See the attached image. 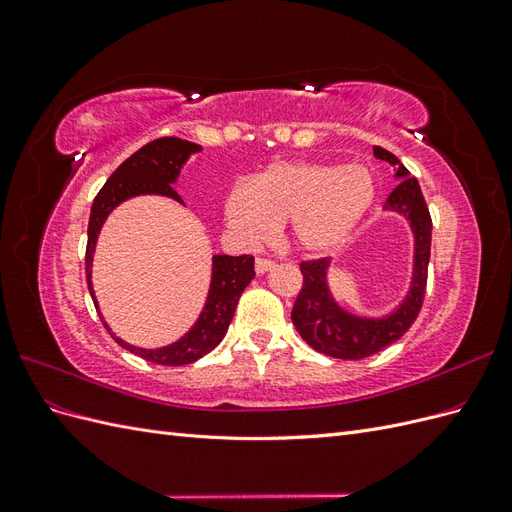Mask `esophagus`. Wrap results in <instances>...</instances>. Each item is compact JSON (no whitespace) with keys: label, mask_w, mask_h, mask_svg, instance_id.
<instances>
[{"label":"esophagus","mask_w":512,"mask_h":512,"mask_svg":"<svg viewBox=\"0 0 512 512\" xmlns=\"http://www.w3.org/2000/svg\"><path fill=\"white\" fill-rule=\"evenodd\" d=\"M273 267H275L273 260H269V258H256V273L258 275L269 273Z\"/></svg>","instance_id":"esophagus-1"}]
</instances>
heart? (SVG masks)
Instances as JSON below:
<instances>
[{"instance_id": "b5f03b06", "label": "heart", "mask_w": 512, "mask_h": 512, "mask_svg": "<svg viewBox=\"0 0 512 512\" xmlns=\"http://www.w3.org/2000/svg\"><path fill=\"white\" fill-rule=\"evenodd\" d=\"M376 198V179L361 164L273 162L254 181H239L224 196V218L250 243L271 239L288 220L292 245L303 254L342 247Z\"/></svg>"}]
</instances>
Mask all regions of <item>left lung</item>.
I'll use <instances>...</instances> for the list:
<instances>
[{
  "label": "left lung",
  "mask_w": 512,
  "mask_h": 512,
  "mask_svg": "<svg viewBox=\"0 0 512 512\" xmlns=\"http://www.w3.org/2000/svg\"><path fill=\"white\" fill-rule=\"evenodd\" d=\"M378 160L397 168V185L384 203L386 211H395L408 220L414 235V265L410 290L391 314L380 318L356 316L335 301L329 290V258L301 262L303 288L292 307V324L314 350L335 359H365L386 346L395 344L412 327L427 288V267L431 252V215L416 177L391 151L374 147Z\"/></svg>",
  "instance_id": "1"
}]
</instances>
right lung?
I'll list each match as a JSON object with an SVG mask.
<instances>
[{"label":"right lung","mask_w":512,"mask_h":512,"mask_svg":"<svg viewBox=\"0 0 512 512\" xmlns=\"http://www.w3.org/2000/svg\"><path fill=\"white\" fill-rule=\"evenodd\" d=\"M198 151H203V147L190 141H181V138H175V136L156 138V141H151L136 153H132V156L123 162L111 177H108L104 188L94 198V205H91V215H89V226H87L85 273H87L89 294L91 299H94L98 314H100V307L94 292V284H91V265H94L98 235L106 218L111 215V211L117 205L123 203V200L143 196V194L168 196L183 205V200L175 192L173 183H177L183 164ZM254 275H256L254 256L215 254L211 262V284H209V294H207L203 312H200L198 320L192 324V329L188 333L179 337L177 342L162 348L132 346L128 342H123L121 337H117L111 329H108L104 318L102 322L106 331L111 333V337L121 348L138 354L141 359L158 363V365H170V367L188 365L203 359L207 352H211L222 342L228 331V324L232 316H235L241 292L254 280Z\"/></svg>","instance_id":"add662e5"}]
</instances>
